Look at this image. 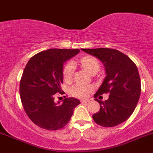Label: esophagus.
I'll use <instances>...</instances> for the list:
<instances>
[{"mask_svg": "<svg viewBox=\"0 0 153 153\" xmlns=\"http://www.w3.org/2000/svg\"><path fill=\"white\" fill-rule=\"evenodd\" d=\"M89 101V100H81V104H85V103H88Z\"/></svg>", "mask_w": 153, "mask_h": 153, "instance_id": "34e87169", "label": "esophagus"}]
</instances>
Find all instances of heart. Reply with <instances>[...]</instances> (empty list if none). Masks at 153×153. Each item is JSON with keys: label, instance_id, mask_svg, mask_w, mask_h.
Here are the masks:
<instances>
[{"label": "heart", "instance_id": "obj_1", "mask_svg": "<svg viewBox=\"0 0 153 153\" xmlns=\"http://www.w3.org/2000/svg\"><path fill=\"white\" fill-rule=\"evenodd\" d=\"M73 64H75V61H73V63H68L64 66V69H63V76L67 81H70L73 75L74 70H75ZM79 64L89 74L92 72H98L100 68L99 61L92 56L84 57L79 61ZM91 90H92V87L90 86L77 84L71 86L69 89V92L74 97L84 98L89 95Z\"/></svg>", "mask_w": 153, "mask_h": 153}]
</instances>
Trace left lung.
<instances>
[{"mask_svg":"<svg viewBox=\"0 0 153 153\" xmlns=\"http://www.w3.org/2000/svg\"><path fill=\"white\" fill-rule=\"evenodd\" d=\"M104 64L106 77L96 93L100 111L92 115L94 121L104 127H112L124 122L135 110L141 95V79L135 63L125 54L109 48L82 49ZM110 94L105 102L97 98Z\"/></svg>","mask_w":153,"mask_h":153,"instance_id":"left-lung-1","label":"left lung"}]
</instances>
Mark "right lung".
I'll list each match as a JSON object with an SVG mask.
<instances>
[{
    "label": "right lung",
    "instance_id": "obj_1",
    "mask_svg": "<svg viewBox=\"0 0 153 153\" xmlns=\"http://www.w3.org/2000/svg\"><path fill=\"white\" fill-rule=\"evenodd\" d=\"M78 49H50L38 52L29 59L20 81L23 107L31 121L42 129L58 130L67 125L78 99L67 98L55 102L61 93L64 63L75 56Z\"/></svg>",
    "mask_w": 153,
    "mask_h": 153
}]
</instances>
